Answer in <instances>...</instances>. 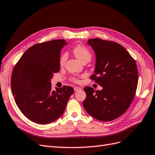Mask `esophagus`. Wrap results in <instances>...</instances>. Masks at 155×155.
Returning a JSON list of instances; mask_svg holds the SVG:
<instances>
[{
  "mask_svg": "<svg viewBox=\"0 0 155 155\" xmlns=\"http://www.w3.org/2000/svg\"><path fill=\"white\" fill-rule=\"evenodd\" d=\"M74 91H78L79 90H81V88L79 87H74Z\"/></svg>",
  "mask_w": 155,
  "mask_h": 155,
  "instance_id": "1",
  "label": "esophagus"
}]
</instances>
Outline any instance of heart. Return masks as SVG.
Segmentation results:
<instances>
[{"label":"heart","mask_w":155,"mask_h":155,"mask_svg":"<svg viewBox=\"0 0 155 155\" xmlns=\"http://www.w3.org/2000/svg\"><path fill=\"white\" fill-rule=\"evenodd\" d=\"M73 53L75 55V57L81 61L82 62L84 61H90L91 58V53L89 49L82 45H77L74 46L73 49ZM68 59V54L67 53H64L62 54V55L60 57L59 63L61 66H64L66 63ZM74 81L77 82V81L74 78Z\"/></svg>","instance_id":"obj_1"}]
</instances>
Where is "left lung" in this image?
Segmentation results:
<instances>
[{
  "instance_id": "obj_1",
  "label": "left lung",
  "mask_w": 155,
  "mask_h": 155,
  "mask_svg": "<svg viewBox=\"0 0 155 155\" xmlns=\"http://www.w3.org/2000/svg\"><path fill=\"white\" fill-rule=\"evenodd\" d=\"M87 44L95 53L96 63L91 80L102 90L85 87L86 98L83 106L88 114L100 121L108 122L120 117L133 101L137 88V64L120 44L98 38Z\"/></svg>"
}]
</instances>
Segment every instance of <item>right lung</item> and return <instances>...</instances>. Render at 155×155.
Returning <instances> with one entry per match:
<instances>
[{
	"label": "right lung",
	"instance_id": "right-lung-1",
	"mask_svg": "<svg viewBox=\"0 0 155 155\" xmlns=\"http://www.w3.org/2000/svg\"><path fill=\"white\" fill-rule=\"evenodd\" d=\"M66 44L63 39L35 44L14 67L12 94L21 111L34 122L47 124L55 121L64 113L74 92L68 86L51 90V80L60 70L61 51Z\"/></svg>",
	"mask_w": 155,
	"mask_h": 155
}]
</instances>
